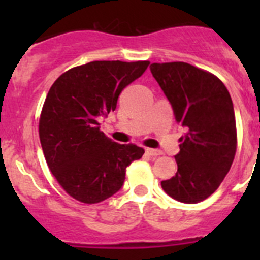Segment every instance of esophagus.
<instances>
[{
    "label": "esophagus",
    "instance_id": "obj_1",
    "mask_svg": "<svg viewBox=\"0 0 260 260\" xmlns=\"http://www.w3.org/2000/svg\"><path fill=\"white\" fill-rule=\"evenodd\" d=\"M146 153L148 156H158L161 155V151L155 150V148H146Z\"/></svg>",
    "mask_w": 260,
    "mask_h": 260
}]
</instances>
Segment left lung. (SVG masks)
I'll list each match as a JSON object with an SVG mask.
<instances>
[{
    "label": "left lung",
    "mask_w": 260,
    "mask_h": 260,
    "mask_svg": "<svg viewBox=\"0 0 260 260\" xmlns=\"http://www.w3.org/2000/svg\"><path fill=\"white\" fill-rule=\"evenodd\" d=\"M150 69L176 121L187 128L174 156L176 176L161 181V187L176 201L199 203L217 190L237 150L231 95L216 75L186 62L152 63Z\"/></svg>",
    "instance_id": "left-lung-1"
}]
</instances>
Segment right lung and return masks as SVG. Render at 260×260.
<instances>
[{
    "label": "right lung",
    "instance_id": "right-lung-1",
    "mask_svg": "<svg viewBox=\"0 0 260 260\" xmlns=\"http://www.w3.org/2000/svg\"><path fill=\"white\" fill-rule=\"evenodd\" d=\"M148 65L92 61L65 71L50 87L39 121L40 143L57 182L77 201L93 204L116 194L126 168L143 156L141 147L110 141L99 122Z\"/></svg>",
    "mask_w": 260,
    "mask_h": 260
}]
</instances>
